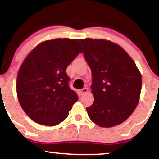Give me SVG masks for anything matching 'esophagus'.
<instances>
[{
  "mask_svg": "<svg viewBox=\"0 0 159 159\" xmlns=\"http://www.w3.org/2000/svg\"><path fill=\"white\" fill-rule=\"evenodd\" d=\"M87 92H88V89L86 88V87H84V88H83V89H81V90H80V93H81V95L84 94Z\"/></svg>",
  "mask_w": 159,
  "mask_h": 159,
  "instance_id": "34e87169",
  "label": "esophagus"
}]
</instances>
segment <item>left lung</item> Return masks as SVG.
<instances>
[{"mask_svg": "<svg viewBox=\"0 0 159 159\" xmlns=\"http://www.w3.org/2000/svg\"><path fill=\"white\" fill-rule=\"evenodd\" d=\"M80 41L93 76L91 92L94 102L87 107L89 117L100 127L120 125L139 102L141 74L119 45L102 39Z\"/></svg>", "mask_w": 159, "mask_h": 159, "instance_id": "8db88e82", "label": "left lung"}]
</instances>
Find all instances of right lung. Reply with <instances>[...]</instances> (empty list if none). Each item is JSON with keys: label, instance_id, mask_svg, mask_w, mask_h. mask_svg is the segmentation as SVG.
Wrapping results in <instances>:
<instances>
[{"label": "right lung", "instance_id": "obj_1", "mask_svg": "<svg viewBox=\"0 0 159 159\" xmlns=\"http://www.w3.org/2000/svg\"><path fill=\"white\" fill-rule=\"evenodd\" d=\"M79 53V40L59 38L39 43L24 60L16 92L24 111L34 122L54 126L68 116L78 96L69 88L66 70Z\"/></svg>", "mask_w": 159, "mask_h": 159}]
</instances>
